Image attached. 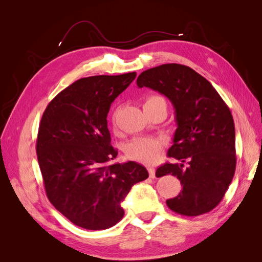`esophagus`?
Wrapping results in <instances>:
<instances>
[{
    "label": "esophagus",
    "mask_w": 262,
    "mask_h": 262,
    "mask_svg": "<svg viewBox=\"0 0 262 262\" xmlns=\"http://www.w3.org/2000/svg\"><path fill=\"white\" fill-rule=\"evenodd\" d=\"M147 170H148V175L150 178H154L155 177V168L154 167H147Z\"/></svg>",
    "instance_id": "esophagus-1"
}]
</instances>
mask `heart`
I'll list each match as a JSON object with an SVG mask.
<instances>
[{"label": "heart", "mask_w": 262, "mask_h": 262, "mask_svg": "<svg viewBox=\"0 0 262 262\" xmlns=\"http://www.w3.org/2000/svg\"><path fill=\"white\" fill-rule=\"evenodd\" d=\"M165 104V99L160 95H150L144 102V107L158 104ZM163 146V142L154 137H138L132 139L125 146V155L130 160L142 163H152L155 161L158 153Z\"/></svg>", "instance_id": "heart-1"}]
</instances>
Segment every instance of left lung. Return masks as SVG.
Wrapping results in <instances>:
<instances>
[{
    "label": "left lung",
    "mask_w": 262,
    "mask_h": 262,
    "mask_svg": "<svg viewBox=\"0 0 262 262\" xmlns=\"http://www.w3.org/2000/svg\"><path fill=\"white\" fill-rule=\"evenodd\" d=\"M137 84L165 95L175 108L177 129L168 156L180 163L160 166L156 177L171 173L180 180L182 190L166 204L186 216L210 212L223 199L235 173L231 110L208 80L177 63L144 71Z\"/></svg>",
    "instance_id": "obj_1"
}]
</instances>
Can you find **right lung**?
Here are the masks:
<instances>
[{
	"mask_svg": "<svg viewBox=\"0 0 262 262\" xmlns=\"http://www.w3.org/2000/svg\"><path fill=\"white\" fill-rule=\"evenodd\" d=\"M136 76L81 78L60 92L42 115L36 152L46 193L74 225L92 231L116 225L132 186L148 177L136 162L109 164L118 150L110 144L107 115Z\"/></svg>",
	"mask_w": 262,
	"mask_h": 262,
	"instance_id": "add662e5",
	"label": "right lung"
}]
</instances>
